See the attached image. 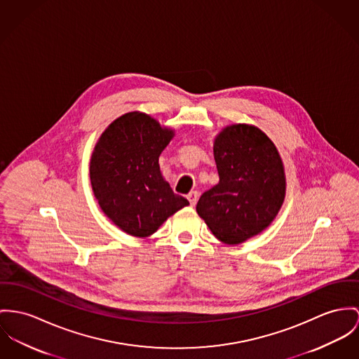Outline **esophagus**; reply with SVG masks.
<instances>
[{
	"label": "esophagus",
	"mask_w": 359,
	"mask_h": 359,
	"mask_svg": "<svg viewBox=\"0 0 359 359\" xmlns=\"http://www.w3.org/2000/svg\"><path fill=\"white\" fill-rule=\"evenodd\" d=\"M198 196H199V194H198V191H191V193L187 195V199L190 201L191 206H195V203L198 202Z\"/></svg>",
	"instance_id": "1"
}]
</instances>
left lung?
Wrapping results in <instances>:
<instances>
[{
  "mask_svg": "<svg viewBox=\"0 0 359 359\" xmlns=\"http://www.w3.org/2000/svg\"><path fill=\"white\" fill-rule=\"evenodd\" d=\"M220 182L201 195L196 213L213 235L239 245L261 233L285 196V173L273 142L248 124L225 127L215 139Z\"/></svg>",
  "mask_w": 359,
  "mask_h": 359,
  "instance_id": "8db88e82",
  "label": "left lung"
}]
</instances>
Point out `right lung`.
Wrapping results in <instances>:
<instances>
[{"mask_svg":"<svg viewBox=\"0 0 359 359\" xmlns=\"http://www.w3.org/2000/svg\"><path fill=\"white\" fill-rule=\"evenodd\" d=\"M173 135L149 114L130 111L109 124L94 147L93 193L102 212L128 235L150 236L189 205L160 170L158 157Z\"/></svg>","mask_w":359,"mask_h":359,"instance_id":"1","label":"right lung"}]
</instances>
